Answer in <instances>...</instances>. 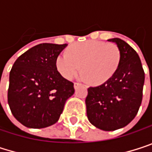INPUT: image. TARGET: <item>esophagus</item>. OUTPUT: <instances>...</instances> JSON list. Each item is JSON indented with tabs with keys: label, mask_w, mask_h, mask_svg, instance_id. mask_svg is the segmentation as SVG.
I'll list each match as a JSON object with an SVG mask.
<instances>
[{
	"label": "esophagus",
	"mask_w": 152,
	"mask_h": 152,
	"mask_svg": "<svg viewBox=\"0 0 152 152\" xmlns=\"http://www.w3.org/2000/svg\"><path fill=\"white\" fill-rule=\"evenodd\" d=\"M80 85H81V83H74V87H75V89L78 88Z\"/></svg>",
	"instance_id": "esophagus-1"
}]
</instances>
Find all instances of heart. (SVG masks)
I'll use <instances>...</instances> for the list:
<instances>
[{"label": "heart", "instance_id": "1", "mask_svg": "<svg viewBox=\"0 0 152 152\" xmlns=\"http://www.w3.org/2000/svg\"><path fill=\"white\" fill-rule=\"evenodd\" d=\"M121 59L119 47L100 40H87L75 43L68 53H61L56 59V67L66 79H72L81 70L83 78L92 84L106 83L115 73Z\"/></svg>", "mask_w": 152, "mask_h": 152}]
</instances>
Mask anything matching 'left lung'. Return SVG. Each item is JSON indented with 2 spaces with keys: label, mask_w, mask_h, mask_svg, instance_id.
Here are the masks:
<instances>
[{
  "label": "left lung",
  "mask_w": 152,
  "mask_h": 152,
  "mask_svg": "<svg viewBox=\"0 0 152 152\" xmlns=\"http://www.w3.org/2000/svg\"><path fill=\"white\" fill-rule=\"evenodd\" d=\"M121 52L118 68L103 84L88 88L87 117L96 128L113 131L127 126L137 114L142 99L144 71L137 53L124 40L115 38Z\"/></svg>",
  "instance_id": "8db88e82"
}]
</instances>
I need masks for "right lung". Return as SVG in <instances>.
<instances>
[{
	"instance_id": "1",
	"label": "right lung",
	"mask_w": 152,
	"mask_h": 152,
	"mask_svg": "<svg viewBox=\"0 0 152 152\" xmlns=\"http://www.w3.org/2000/svg\"><path fill=\"white\" fill-rule=\"evenodd\" d=\"M66 46L42 43L15 61L10 73L8 103L23 126L43 129L56 123L67 99L74 94V83L56 67V59Z\"/></svg>"
}]
</instances>
